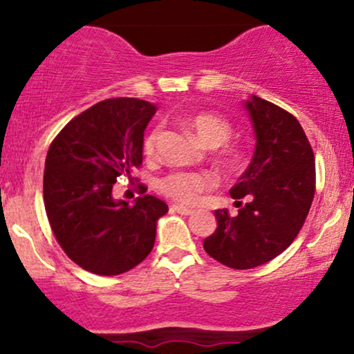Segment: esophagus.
Wrapping results in <instances>:
<instances>
[{
    "label": "esophagus",
    "mask_w": 354,
    "mask_h": 354,
    "mask_svg": "<svg viewBox=\"0 0 354 354\" xmlns=\"http://www.w3.org/2000/svg\"><path fill=\"white\" fill-rule=\"evenodd\" d=\"M171 209L176 211V213H180V214H185V216H188V214H193V209L186 208V206H183V205H173Z\"/></svg>",
    "instance_id": "34e87169"
}]
</instances>
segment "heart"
Here are the masks:
<instances>
[{
    "label": "heart",
    "mask_w": 354,
    "mask_h": 354,
    "mask_svg": "<svg viewBox=\"0 0 354 354\" xmlns=\"http://www.w3.org/2000/svg\"><path fill=\"white\" fill-rule=\"evenodd\" d=\"M185 123L193 129L194 135L200 138L201 143L209 148H218V146L225 145L231 136V124L225 118L214 115V113H196V115L186 118ZM160 135L161 126H154L146 133L143 140L145 154L151 156L154 153ZM221 160L228 165H238L241 154L233 148H223ZM214 185H216V176L209 171H173L161 178L158 188L165 196L171 198L174 201L193 205L201 193L213 188Z\"/></svg>",
    "instance_id": "heart-1"
}]
</instances>
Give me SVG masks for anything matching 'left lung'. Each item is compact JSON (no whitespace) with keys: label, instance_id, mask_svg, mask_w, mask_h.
<instances>
[{"label":"left lung","instance_id":"obj_1","mask_svg":"<svg viewBox=\"0 0 354 354\" xmlns=\"http://www.w3.org/2000/svg\"><path fill=\"white\" fill-rule=\"evenodd\" d=\"M245 108L254 129L253 160L230 194L238 213L216 209L218 228L203 241L211 258L251 270L281 254L304 225L315 196V154L291 113L251 96ZM246 196L243 205L239 199Z\"/></svg>","mask_w":354,"mask_h":354}]
</instances>
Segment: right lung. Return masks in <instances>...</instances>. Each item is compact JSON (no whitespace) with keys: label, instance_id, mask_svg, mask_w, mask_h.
Here are the masks:
<instances>
[{"label":"right lung","instance_id":"add662e5","mask_svg":"<svg viewBox=\"0 0 354 354\" xmlns=\"http://www.w3.org/2000/svg\"><path fill=\"white\" fill-rule=\"evenodd\" d=\"M156 106L136 98L96 103L64 126L44 163L48 221L68 258L83 270L115 276L151 253L168 205L140 185L135 205L115 200L113 185L143 161L145 129Z\"/></svg>","mask_w":354,"mask_h":354}]
</instances>
